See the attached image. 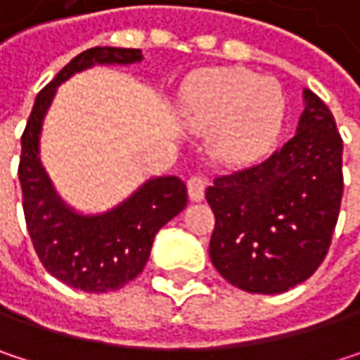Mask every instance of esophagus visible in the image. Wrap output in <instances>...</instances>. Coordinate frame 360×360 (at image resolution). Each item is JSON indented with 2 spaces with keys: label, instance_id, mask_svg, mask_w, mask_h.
Listing matches in <instances>:
<instances>
[{
  "label": "esophagus",
  "instance_id": "1",
  "mask_svg": "<svg viewBox=\"0 0 360 360\" xmlns=\"http://www.w3.org/2000/svg\"><path fill=\"white\" fill-rule=\"evenodd\" d=\"M204 191H206V181L200 177H191L187 181V193L191 202H202L204 200Z\"/></svg>",
  "mask_w": 360,
  "mask_h": 360
}]
</instances>
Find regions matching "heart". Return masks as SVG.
Instances as JSON below:
<instances>
[{
  "label": "heart",
  "instance_id": "obj_1",
  "mask_svg": "<svg viewBox=\"0 0 360 360\" xmlns=\"http://www.w3.org/2000/svg\"><path fill=\"white\" fill-rule=\"evenodd\" d=\"M288 102L275 79L244 68H210L189 79L181 114L193 129L210 131L219 162L248 169L269 158L279 143Z\"/></svg>",
  "mask_w": 360,
  "mask_h": 360
}]
</instances>
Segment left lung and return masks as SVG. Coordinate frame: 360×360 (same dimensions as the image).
<instances>
[{
  "label": "left lung",
  "instance_id": "1",
  "mask_svg": "<svg viewBox=\"0 0 360 360\" xmlns=\"http://www.w3.org/2000/svg\"><path fill=\"white\" fill-rule=\"evenodd\" d=\"M296 135L269 160L206 189L214 212L210 260L231 285L281 294L323 262L342 202V137L309 89Z\"/></svg>",
  "mask_w": 360,
  "mask_h": 360
}]
</instances>
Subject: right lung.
Segmentation results:
<instances>
[{
	"mask_svg": "<svg viewBox=\"0 0 360 360\" xmlns=\"http://www.w3.org/2000/svg\"><path fill=\"white\" fill-rule=\"evenodd\" d=\"M141 49L91 47L72 58L39 91L27 129L18 179L27 229L43 266L83 292H110L133 281L146 266L156 233L187 204V187L175 175L150 177L106 212H79L62 200L41 162V131L58 87L94 66H129Z\"/></svg>",
	"mask_w": 360,
	"mask_h": 360,
	"instance_id": "right-lung-1",
	"label": "right lung"
}]
</instances>
